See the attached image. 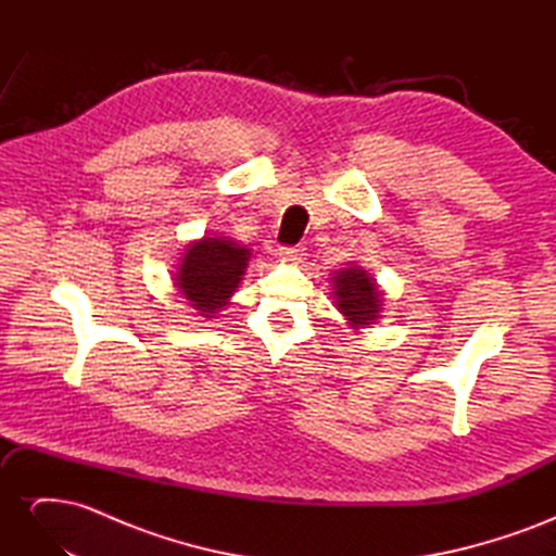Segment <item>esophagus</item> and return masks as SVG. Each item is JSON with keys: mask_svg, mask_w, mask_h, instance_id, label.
<instances>
[{"mask_svg": "<svg viewBox=\"0 0 556 556\" xmlns=\"http://www.w3.org/2000/svg\"><path fill=\"white\" fill-rule=\"evenodd\" d=\"M280 260H288V262H301L306 257V248L304 245H282L278 250Z\"/></svg>", "mask_w": 556, "mask_h": 556, "instance_id": "34e87169", "label": "esophagus"}]
</instances>
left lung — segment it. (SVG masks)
Masks as SVG:
<instances>
[{
  "label": "left lung",
  "mask_w": 556,
  "mask_h": 556,
  "mask_svg": "<svg viewBox=\"0 0 556 556\" xmlns=\"http://www.w3.org/2000/svg\"><path fill=\"white\" fill-rule=\"evenodd\" d=\"M336 306L350 319L352 325H374L380 313V292L376 290L374 278L362 268L352 266L339 271L333 278Z\"/></svg>",
  "instance_id": "obj_1"
}]
</instances>
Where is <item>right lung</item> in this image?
<instances>
[{
    "instance_id": "obj_1",
    "label": "right lung",
    "mask_w": 556,
    "mask_h": 556,
    "mask_svg": "<svg viewBox=\"0 0 556 556\" xmlns=\"http://www.w3.org/2000/svg\"><path fill=\"white\" fill-rule=\"evenodd\" d=\"M248 257V248L227 239H201L185 252L176 274V288L192 301L199 315L211 317L227 306V299L239 288Z\"/></svg>"
}]
</instances>
